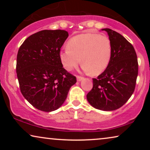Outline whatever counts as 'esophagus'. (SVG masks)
<instances>
[{"label":"esophagus","instance_id":"34e87169","mask_svg":"<svg viewBox=\"0 0 150 150\" xmlns=\"http://www.w3.org/2000/svg\"><path fill=\"white\" fill-rule=\"evenodd\" d=\"M84 78L83 76H77V81H81Z\"/></svg>","mask_w":150,"mask_h":150}]
</instances>
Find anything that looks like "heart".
<instances>
[{
    "mask_svg": "<svg viewBox=\"0 0 150 150\" xmlns=\"http://www.w3.org/2000/svg\"><path fill=\"white\" fill-rule=\"evenodd\" d=\"M67 46L60 53L61 62L67 70L77 67L81 59L84 69L92 75L101 74L109 64L112 44L107 36L81 34L71 38Z\"/></svg>",
    "mask_w": 150,
    "mask_h": 150,
    "instance_id": "heart-1",
    "label": "heart"
}]
</instances>
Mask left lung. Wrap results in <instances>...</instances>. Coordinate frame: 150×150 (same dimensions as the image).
Segmentation results:
<instances>
[{
    "instance_id": "8db88e82",
    "label": "left lung",
    "mask_w": 150,
    "mask_h": 150,
    "mask_svg": "<svg viewBox=\"0 0 150 150\" xmlns=\"http://www.w3.org/2000/svg\"><path fill=\"white\" fill-rule=\"evenodd\" d=\"M112 44L109 64L93 79V88L87 95L88 102L97 109L114 110L122 107L132 95L138 76V60L134 47L124 37L110 28Z\"/></svg>"
}]
</instances>
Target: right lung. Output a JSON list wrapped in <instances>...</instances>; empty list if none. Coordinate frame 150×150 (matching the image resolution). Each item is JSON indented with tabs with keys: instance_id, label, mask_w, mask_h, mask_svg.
I'll return each instance as SVG.
<instances>
[{
	"instance_id": "right-lung-1",
	"label": "right lung",
	"mask_w": 150,
	"mask_h": 150,
	"mask_svg": "<svg viewBox=\"0 0 150 150\" xmlns=\"http://www.w3.org/2000/svg\"><path fill=\"white\" fill-rule=\"evenodd\" d=\"M64 30H43L31 35L18 50L16 73L20 91L37 109L57 110L66 99L75 76L63 68L61 48L68 37Z\"/></svg>"
}]
</instances>
